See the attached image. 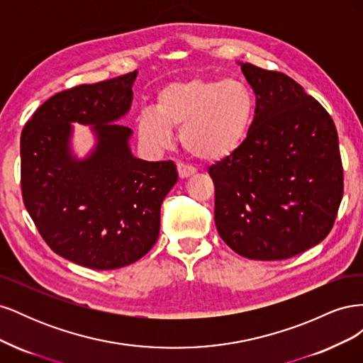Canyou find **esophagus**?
Here are the masks:
<instances>
[{
	"mask_svg": "<svg viewBox=\"0 0 363 363\" xmlns=\"http://www.w3.org/2000/svg\"><path fill=\"white\" fill-rule=\"evenodd\" d=\"M177 171H179L180 179H188L192 174H195V168L189 167V164L186 163H177Z\"/></svg>",
	"mask_w": 363,
	"mask_h": 363,
	"instance_id": "34e87169",
	"label": "esophagus"
}]
</instances>
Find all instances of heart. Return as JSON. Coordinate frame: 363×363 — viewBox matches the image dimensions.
Returning <instances> with one entry per match:
<instances>
[{"label":"heart","mask_w":363,"mask_h":363,"mask_svg":"<svg viewBox=\"0 0 363 363\" xmlns=\"http://www.w3.org/2000/svg\"><path fill=\"white\" fill-rule=\"evenodd\" d=\"M256 115V96L239 80L206 77L171 82L156 98L155 108L138 116V133L150 150L171 145L174 127L191 156L203 162H219L244 145Z\"/></svg>","instance_id":"1"}]
</instances>
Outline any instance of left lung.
Here are the masks:
<instances>
[{"instance_id":"obj_1","label":"left lung","mask_w":363,"mask_h":363,"mask_svg":"<svg viewBox=\"0 0 363 363\" xmlns=\"http://www.w3.org/2000/svg\"><path fill=\"white\" fill-rule=\"evenodd\" d=\"M256 94L244 145L208 168L215 224L238 255L283 260L330 233L344 194L332 116L291 77L240 63Z\"/></svg>"}]
</instances>
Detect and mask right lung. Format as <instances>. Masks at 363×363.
<instances>
[{"label": "right lung", "instance_id": "1", "mask_svg": "<svg viewBox=\"0 0 363 363\" xmlns=\"http://www.w3.org/2000/svg\"><path fill=\"white\" fill-rule=\"evenodd\" d=\"M138 71L52 95L21 133L27 212L56 255L91 269L130 265L156 244L160 206L179 174L172 160L131 155V130L116 124L133 100ZM71 122L92 125L97 145L72 156Z\"/></svg>", "mask_w": 363, "mask_h": 363}]
</instances>
